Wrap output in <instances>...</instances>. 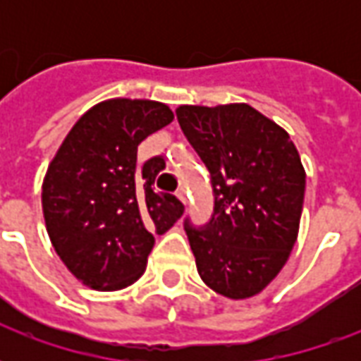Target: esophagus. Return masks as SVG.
Masks as SVG:
<instances>
[{"mask_svg": "<svg viewBox=\"0 0 361 361\" xmlns=\"http://www.w3.org/2000/svg\"><path fill=\"white\" fill-rule=\"evenodd\" d=\"M176 197H178L183 204H188V191H185V188L178 189V191H176Z\"/></svg>", "mask_w": 361, "mask_h": 361, "instance_id": "1", "label": "esophagus"}]
</instances>
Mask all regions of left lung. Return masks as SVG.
<instances>
[{
	"mask_svg": "<svg viewBox=\"0 0 361 361\" xmlns=\"http://www.w3.org/2000/svg\"><path fill=\"white\" fill-rule=\"evenodd\" d=\"M176 116L214 193L207 228L185 220L199 276L224 298H251L282 271L298 240L305 191L298 149L250 104H185Z\"/></svg>",
	"mask_w": 361,
	"mask_h": 361,
	"instance_id": "left-lung-1",
	"label": "left lung"
}]
</instances>
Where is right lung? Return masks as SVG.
<instances>
[{"label": "right lung", "mask_w": 361, "mask_h": 361, "mask_svg": "<svg viewBox=\"0 0 361 361\" xmlns=\"http://www.w3.org/2000/svg\"><path fill=\"white\" fill-rule=\"evenodd\" d=\"M173 111L154 100L110 98L85 111L61 142L42 183V211L54 250L85 286L114 292L147 269L154 234L183 214L157 193L164 158L137 166V147L166 127Z\"/></svg>", "instance_id": "right-lung-1"}]
</instances>
